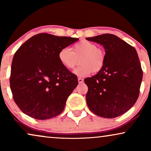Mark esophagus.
I'll use <instances>...</instances> for the list:
<instances>
[{
	"label": "esophagus",
	"mask_w": 151,
	"mask_h": 151,
	"mask_svg": "<svg viewBox=\"0 0 151 151\" xmlns=\"http://www.w3.org/2000/svg\"><path fill=\"white\" fill-rule=\"evenodd\" d=\"M83 81H84V80L82 79V78H78V82H79L80 84L82 83V82H83Z\"/></svg>",
	"instance_id": "34e87169"
}]
</instances>
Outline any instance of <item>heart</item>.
Listing matches in <instances>:
<instances>
[{
    "instance_id": "b5f03b06",
    "label": "heart",
    "mask_w": 151,
    "mask_h": 151,
    "mask_svg": "<svg viewBox=\"0 0 151 151\" xmlns=\"http://www.w3.org/2000/svg\"><path fill=\"white\" fill-rule=\"evenodd\" d=\"M58 58L65 69L71 70L78 65L74 73L78 76H86L91 72L98 73L103 69L106 63V52L98 48L97 45L87 40H82L73 45V50L63 47L58 53Z\"/></svg>"
}]
</instances>
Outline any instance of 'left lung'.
Here are the masks:
<instances>
[{"mask_svg": "<svg viewBox=\"0 0 151 151\" xmlns=\"http://www.w3.org/2000/svg\"><path fill=\"white\" fill-rule=\"evenodd\" d=\"M103 45L106 63L96 76L84 79L88 86L86 104L98 116L114 118L135 104L143 76L135 49L118 37L105 34L86 38Z\"/></svg>", "mask_w": 151, "mask_h": 151, "instance_id": "8db88e82", "label": "left lung"}]
</instances>
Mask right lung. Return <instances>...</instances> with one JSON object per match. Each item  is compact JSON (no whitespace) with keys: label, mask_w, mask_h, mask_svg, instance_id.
<instances>
[{"label":"right lung","mask_w":151,"mask_h":151,"mask_svg":"<svg viewBox=\"0 0 151 151\" xmlns=\"http://www.w3.org/2000/svg\"><path fill=\"white\" fill-rule=\"evenodd\" d=\"M78 40L41 33L16 51L10 88L14 102L24 113L37 119H47L63 112L78 81L75 74L61 65L58 53Z\"/></svg>","instance_id":"obj_1"}]
</instances>
